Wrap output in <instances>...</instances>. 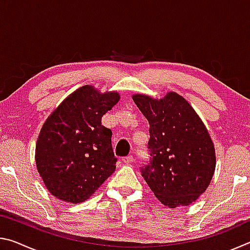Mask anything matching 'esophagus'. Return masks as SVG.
I'll return each mask as SVG.
<instances>
[{
  "label": "esophagus",
  "mask_w": 250,
  "mask_h": 250,
  "mask_svg": "<svg viewBox=\"0 0 250 250\" xmlns=\"http://www.w3.org/2000/svg\"><path fill=\"white\" fill-rule=\"evenodd\" d=\"M122 162L125 164H131L133 162V156L132 155H128V156H125L124 159H122Z\"/></svg>",
  "instance_id": "obj_1"
}]
</instances>
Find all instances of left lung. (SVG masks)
Instances as JSON below:
<instances>
[{"mask_svg": "<svg viewBox=\"0 0 250 250\" xmlns=\"http://www.w3.org/2000/svg\"><path fill=\"white\" fill-rule=\"evenodd\" d=\"M150 125V161L142 176L163 205H189L206 191L216 167L214 143L192 105L176 92L162 99L133 95Z\"/></svg>", "mask_w": 250, "mask_h": 250, "instance_id": "8db88e82", "label": "left lung"}]
</instances>
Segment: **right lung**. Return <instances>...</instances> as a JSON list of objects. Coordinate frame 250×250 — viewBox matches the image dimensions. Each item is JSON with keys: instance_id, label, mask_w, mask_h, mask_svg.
I'll use <instances>...</instances> for the list:
<instances>
[{"instance_id": "obj_1", "label": "right lung", "mask_w": 250, "mask_h": 250, "mask_svg": "<svg viewBox=\"0 0 250 250\" xmlns=\"http://www.w3.org/2000/svg\"><path fill=\"white\" fill-rule=\"evenodd\" d=\"M120 99L86 84L54 110L36 143V167L46 188L59 200L86 201L116 170L111 130L101 118Z\"/></svg>"}]
</instances>
